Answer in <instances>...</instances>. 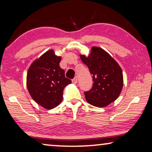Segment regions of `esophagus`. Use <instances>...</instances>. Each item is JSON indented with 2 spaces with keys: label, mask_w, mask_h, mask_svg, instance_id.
I'll list each match as a JSON object with an SVG mask.
<instances>
[{
  "label": "esophagus",
  "mask_w": 152,
  "mask_h": 152,
  "mask_svg": "<svg viewBox=\"0 0 152 152\" xmlns=\"http://www.w3.org/2000/svg\"><path fill=\"white\" fill-rule=\"evenodd\" d=\"M77 82H78V78H77V77H74V78L72 80V83L74 84H76Z\"/></svg>",
  "instance_id": "34e87169"
}]
</instances>
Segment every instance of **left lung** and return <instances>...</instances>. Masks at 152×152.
<instances>
[{"label":"left lung","mask_w":152,"mask_h":152,"mask_svg":"<svg viewBox=\"0 0 152 152\" xmlns=\"http://www.w3.org/2000/svg\"><path fill=\"white\" fill-rule=\"evenodd\" d=\"M92 74L93 87L85 92L88 103L101 108L118 98L124 85L122 69L117 62L104 50L93 46L88 56L80 54Z\"/></svg>","instance_id":"8db88e82"}]
</instances>
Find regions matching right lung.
Wrapping results in <instances>:
<instances>
[{
	"mask_svg": "<svg viewBox=\"0 0 152 152\" xmlns=\"http://www.w3.org/2000/svg\"><path fill=\"white\" fill-rule=\"evenodd\" d=\"M61 56L49 50L31 63L26 86L34 101L46 109H53L63 100V89L72 83L59 66Z\"/></svg>",
	"mask_w": 152,
	"mask_h": 152,
	"instance_id": "1",
	"label": "right lung"
}]
</instances>
